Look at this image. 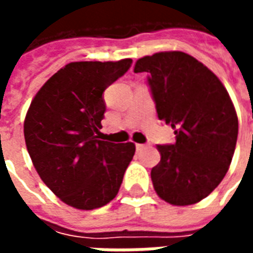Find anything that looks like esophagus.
Returning a JSON list of instances; mask_svg holds the SVG:
<instances>
[{"label": "esophagus", "mask_w": 253, "mask_h": 253, "mask_svg": "<svg viewBox=\"0 0 253 253\" xmlns=\"http://www.w3.org/2000/svg\"><path fill=\"white\" fill-rule=\"evenodd\" d=\"M146 146H148V145H143V143H137V145H135V148H137L138 152H141V150H143V149L146 148Z\"/></svg>", "instance_id": "esophagus-1"}]
</instances>
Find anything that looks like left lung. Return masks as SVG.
<instances>
[{
	"mask_svg": "<svg viewBox=\"0 0 253 253\" xmlns=\"http://www.w3.org/2000/svg\"><path fill=\"white\" fill-rule=\"evenodd\" d=\"M134 72L148 73L157 116L175 128V143L157 145L154 190L175 206L198 203L222 181L236 149L239 121L228 90L210 69L181 51L141 58Z\"/></svg>",
	"mask_w": 253,
	"mask_h": 253,
	"instance_id": "obj_1",
	"label": "left lung"
}]
</instances>
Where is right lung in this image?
<instances>
[{"mask_svg":"<svg viewBox=\"0 0 253 253\" xmlns=\"http://www.w3.org/2000/svg\"><path fill=\"white\" fill-rule=\"evenodd\" d=\"M131 63H67L31 103L24 121L28 153L44 184L69 206L93 210L110 203L121 188L135 145L97 138L103 93Z\"/></svg>","mask_w":253,"mask_h":253,"instance_id":"obj_1","label":"right lung"}]
</instances>
